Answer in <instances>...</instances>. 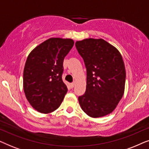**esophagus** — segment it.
Instances as JSON below:
<instances>
[{
    "mask_svg": "<svg viewBox=\"0 0 149 149\" xmlns=\"http://www.w3.org/2000/svg\"><path fill=\"white\" fill-rule=\"evenodd\" d=\"M74 85H75V83H72L70 84V87H71V88H73V87H74Z\"/></svg>",
    "mask_w": 149,
    "mask_h": 149,
    "instance_id": "obj_1",
    "label": "esophagus"
}]
</instances>
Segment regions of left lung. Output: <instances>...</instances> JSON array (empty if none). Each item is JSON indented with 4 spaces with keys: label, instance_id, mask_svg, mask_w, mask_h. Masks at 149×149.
Returning <instances> with one entry per match:
<instances>
[{
    "label": "left lung",
    "instance_id": "left-lung-1",
    "mask_svg": "<svg viewBox=\"0 0 149 149\" xmlns=\"http://www.w3.org/2000/svg\"><path fill=\"white\" fill-rule=\"evenodd\" d=\"M87 69L85 94L79 97L87 115L98 118L111 114L125 91V68L121 54L102 38H85L75 42Z\"/></svg>",
    "mask_w": 149,
    "mask_h": 149
}]
</instances>
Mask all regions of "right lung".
I'll list each match as a JSON object with an SVG mask.
<instances>
[{
	"instance_id": "right-lung-1",
	"label": "right lung",
	"mask_w": 149,
	"mask_h": 149,
	"mask_svg": "<svg viewBox=\"0 0 149 149\" xmlns=\"http://www.w3.org/2000/svg\"><path fill=\"white\" fill-rule=\"evenodd\" d=\"M71 38H50L28 55L24 69L26 99L36 111L47 114L56 111L66 94L62 79L63 62L74 45Z\"/></svg>"
}]
</instances>
